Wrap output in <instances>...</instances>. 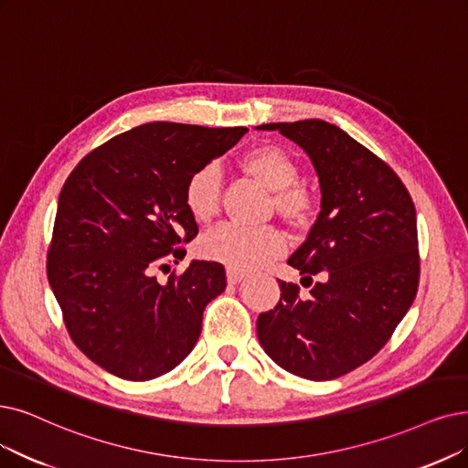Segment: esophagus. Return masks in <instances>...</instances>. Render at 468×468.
<instances>
[{
  "label": "esophagus",
  "instance_id": "1",
  "mask_svg": "<svg viewBox=\"0 0 468 468\" xmlns=\"http://www.w3.org/2000/svg\"><path fill=\"white\" fill-rule=\"evenodd\" d=\"M227 278H229V284L234 286V284H239L241 280L246 278V274L241 272V271H238V269H229V271H227Z\"/></svg>",
  "mask_w": 468,
  "mask_h": 468
}]
</instances>
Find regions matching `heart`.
<instances>
[{
    "label": "heart",
    "mask_w": 468,
    "mask_h": 468,
    "mask_svg": "<svg viewBox=\"0 0 468 468\" xmlns=\"http://www.w3.org/2000/svg\"><path fill=\"white\" fill-rule=\"evenodd\" d=\"M239 166L261 186L276 194L278 209L292 218L303 217L309 209L305 192L295 188L299 166L295 159L278 145H259L239 159ZM220 175L213 165L196 171L186 182L184 201L190 215L205 222L218 209ZM284 250V236L271 227H239L222 224L201 239V253L230 269H255Z\"/></svg>",
    "instance_id": "obj_1"
}]
</instances>
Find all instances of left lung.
<instances>
[{
    "label": "left lung",
    "instance_id": "obj_1",
    "mask_svg": "<svg viewBox=\"0 0 468 468\" xmlns=\"http://www.w3.org/2000/svg\"><path fill=\"white\" fill-rule=\"evenodd\" d=\"M309 155L321 213L288 265L313 282L307 297L280 284V302L257 319L259 344L284 370L334 380L384 347L419 288L417 211L389 166L321 119L269 122Z\"/></svg>",
    "mask_w": 468,
    "mask_h": 468
}]
</instances>
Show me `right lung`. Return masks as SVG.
<instances>
[{
	"label": "right lung",
	"instance_id": "add662e5",
	"mask_svg": "<svg viewBox=\"0 0 468 468\" xmlns=\"http://www.w3.org/2000/svg\"><path fill=\"white\" fill-rule=\"evenodd\" d=\"M244 126L147 122L93 149L59 194L48 280L72 342L124 380L157 378L197 344L203 311L227 288L224 267L192 261L161 284L197 236L188 178L234 147Z\"/></svg>",
	"mask_w": 468,
	"mask_h": 468
}]
</instances>
